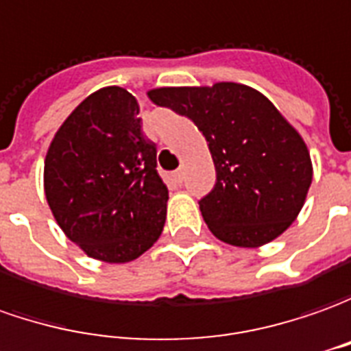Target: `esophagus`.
<instances>
[{
	"mask_svg": "<svg viewBox=\"0 0 351 351\" xmlns=\"http://www.w3.org/2000/svg\"><path fill=\"white\" fill-rule=\"evenodd\" d=\"M173 178H175L176 182L180 184V182L184 180V171H182V169H176L175 173H173Z\"/></svg>",
	"mask_w": 351,
	"mask_h": 351,
	"instance_id": "esophagus-1",
	"label": "esophagus"
}]
</instances>
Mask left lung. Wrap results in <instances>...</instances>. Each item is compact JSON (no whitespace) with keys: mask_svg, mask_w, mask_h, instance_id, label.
Wrapping results in <instances>:
<instances>
[{"mask_svg":"<svg viewBox=\"0 0 351 351\" xmlns=\"http://www.w3.org/2000/svg\"><path fill=\"white\" fill-rule=\"evenodd\" d=\"M147 97L188 117L206 136L217 171L199 199L209 230L226 244L259 247L306 204L313 165L304 138L265 95L236 82L154 88Z\"/></svg>","mask_w":351,"mask_h":351,"instance_id":"obj_1","label":"left lung"}]
</instances>
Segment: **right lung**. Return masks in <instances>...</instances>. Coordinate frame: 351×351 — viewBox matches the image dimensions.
<instances>
[{"label": "right lung", "mask_w": 351, "mask_h": 351, "mask_svg": "<svg viewBox=\"0 0 351 351\" xmlns=\"http://www.w3.org/2000/svg\"><path fill=\"white\" fill-rule=\"evenodd\" d=\"M138 113L125 88H99L66 117L45 156V199L57 225L106 263L134 261L165 225L169 190Z\"/></svg>", "instance_id": "add662e5"}]
</instances>
